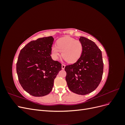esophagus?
Instances as JSON below:
<instances>
[{"instance_id":"obj_1","label":"esophagus","mask_w":125,"mask_h":125,"mask_svg":"<svg viewBox=\"0 0 125 125\" xmlns=\"http://www.w3.org/2000/svg\"><path fill=\"white\" fill-rule=\"evenodd\" d=\"M65 66H66L65 65H64V64H62V69H65Z\"/></svg>"}]
</instances>
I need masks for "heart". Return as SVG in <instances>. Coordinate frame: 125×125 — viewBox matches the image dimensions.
Wrapping results in <instances>:
<instances>
[{"label":"heart","instance_id":"b5f03b06","mask_svg":"<svg viewBox=\"0 0 125 125\" xmlns=\"http://www.w3.org/2000/svg\"><path fill=\"white\" fill-rule=\"evenodd\" d=\"M56 44L52 45L51 48L52 58L58 60L62 52V57L69 63L77 62L81 57L83 50L81 42L70 37L60 39L57 41Z\"/></svg>","mask_w":125,"mask_h":125}]
</instances>
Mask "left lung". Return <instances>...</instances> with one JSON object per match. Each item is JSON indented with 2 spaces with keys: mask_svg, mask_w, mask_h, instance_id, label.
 Instances as JSON below:
<instances>
[{
  "mask_svg": "<svg viewBox=\"0 0 125 125\" xmlns=\"http://www.w3.org/2000/svg\"><path fill=\"white\" fill-rule=\"evenodd\" d=\"M83 46L82 54L73 65L66 66V80L69 89L79 95H86L95 90L103 73L101 51L92 41L80 36Z\"/></svg>",
  "mask_w": 125,
  "mask_h": 125,
  "instance_id": "1",
  "label": "left lung"
}]
</instances>
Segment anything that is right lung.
<instances>
[{
  "mask_svg": "<svg viewBox=\"0 0 125 125\" xmlns=\"http://www.w3.org/2000/svg\"><path fill=\"white\" fill-rule=\"evenodd\" d=\"M52 36L30 42L21 50L17 63V73L23 89L34 96L50 93L62 64L52 60Z\"/></svg>",
  "mask_w": 125,
  "mask_h": 125,
  "instance_id": "obj_1",
  "label": "right lung"
}]
</instances>
